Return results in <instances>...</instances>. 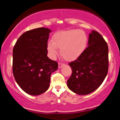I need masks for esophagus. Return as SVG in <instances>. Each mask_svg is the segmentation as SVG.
<instances>
[{"label":"esophagus","instance_id":"esophagus-1","mask_svg":"<svg viewBox=\"0 0 120 120\" xmlns=\"http://www.w3.org/2000/svg\"><path fill=\"white\" fill-rule=\"evenodd\" d=\"M64 64L62 63H59V66H59V68H61Z\"/></svg>","mask_w":120,"mask_h":120}]
</instances>
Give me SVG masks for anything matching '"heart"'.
I'll list each match as a JSON object with an SVG mask.
<instances>
[{
  "mask_svg": "<svg viewBox=\"0 0 120 120\" xmlns=\"http://www.w3.org/2000/svg\"><path fill=\"white\" fill-rule=\"evenodd\" d=\"M49 41L47 49L51 58L56 56L58 48L64 59L72 61L78 59L83 52L88 43V37L84 31L79 30H69L56 32Z\"/></svg>",
  "mask_w": 120,
  "mask_h": 120,
  "instance_id": "obj_1",
  "label": "heart"
}]
</instances>
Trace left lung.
Returning <instances> with one entry per match:
<instances>
[{
    "label": "left lung",
    "instance_id": "left-lung-1",
    "mask_svg": "<svg viewBox=\"0 0 120 120\" xmlns=\"http://www.w3.org/2000/svg\"><path fill=\"white\" fill-rule=\"evenodd\" d=\"M88 44L81 56L69 64L72 73L67 85L71 91L81 95L98 89L108 70V47L102 36L99 32L92 31Z\"/></svg>",
    "mask_w": 120,
    "mask_h": 120
}]
</instances>
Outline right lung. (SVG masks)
Returning <instances> with one entry per match:
<instances>
[{
    "label": "right lung",
    "instance_id": "right-lung-1",
    "mask_svg": "<svg viewBox=\"0 0 120 120\" xmlns=\"http://www.w3.org/2000/svg\"><path fill=\"white\" fill-rule=\"evenodd\" d=\"M51 30L38 28L24 32L13 49L12 70L20 88L31 95H39L49 89L51 73L58 63L47 57V44Z\"/></svg>",
    "mask_w": 120,
    "mask_h": 120
}]
</instances>
